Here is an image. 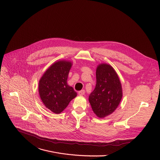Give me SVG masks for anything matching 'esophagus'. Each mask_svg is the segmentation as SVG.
I'll use <instances>...</instances> for the list:
<instances>
[{
    "instance_id": "esophagus-1",
    "label": "esophagus",
    "mask_w": 160,
    "mask_h": 160,
    "mask_svg": "<svg viewBox=\"0 0 160 160\" xmlns=\"http://www.w3.org/2000/svg\"><path fill=\"white\" fill-rule=\"evenodd\" d=\"M85 90H81L80 91L78 92V95L79 96H83V95L85 94Z\"/></svg>"
}]
</instances>
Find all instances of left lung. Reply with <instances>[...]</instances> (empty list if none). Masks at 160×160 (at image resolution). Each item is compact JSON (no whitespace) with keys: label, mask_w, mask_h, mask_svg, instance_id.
Wrapping results in <instances>:
<instances>
[{"label":"left lung","mask_w":160,"mask_h":160,"mask_svg":"<svg viewBox=\"0 0 160 160\" xmlns=\"http://www.w3.org/2000/svg\"><path fill=\"white\" fill-rule=\"evenodd\" d=\"M96 85L89 97L92 109L99 118L111 114L117 108L122 96L121 83L113 68L106 64L96 69Z\"/></svg>","instance_id":"left-lung-1"}]
</instances>
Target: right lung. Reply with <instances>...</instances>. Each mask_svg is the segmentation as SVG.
<instances>
[{"instance_id":"obj_1","label":"right lung","mask_w":160,"mask_h":160,"mask_svg":"<svg viewBox=\"0 0 160 160\" xmlns=\"http://www.w3.org/2000/svg\"><path fill=\"white\" fill-rule=\"evenodd\" d=\"M71 63L59 61L52 64L39 82L40 98L45 107L55 113L62 112L77 93L67 83Z\"/></svg>"}]
</instances>
